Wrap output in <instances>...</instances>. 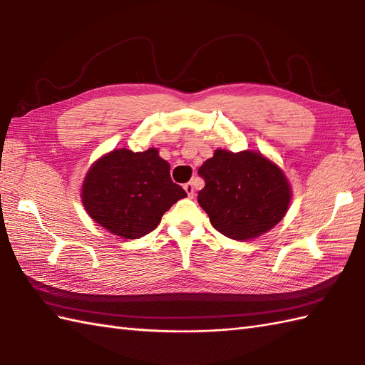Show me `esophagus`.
I'll return each mask as SVG.
<instances>
[{"label":"esophagus","instance_id":"34e87169","mask_svg":"<svg viewBox=\"0 0 365 365\" xmlns=\"http://www.w3.org/2000/svg\"><path fill=\"white\" fill-rule=\"evenodd\" d=\"M185 191H186V194H188V196L192 199L194 196H196V183H194L192 180L191 182H188V183H185Z\"/></svg>","mask_w":365,"mask_h":365}]
</instances>
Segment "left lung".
Here are the masks:
<instances>
[{"label": "left lung", "mask_w": 365, "mask_h": 365, "mask_svg": "<svg viewBox=\"0 0 365 365\" xmlns=\"http://www.w3.org/2000/svg\"><path fill=\"white\" fill-rule=\"evenodd\" d=\"M199 174L205 180L197 194L199 205L211 225L227 238H258L282 221L289 208V180L261 152L216 149Z\"/></svg>", "instance_id": "1"}]
</instances>
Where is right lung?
<instances>
[{
  "mask_svg": "<svg viewBox=\"0 0 365 365\" xmlns=\"http://www.w3.org/2000/svg\"><path fill=\"white\" fill-rule=\"evenodd\" d=\"M169 168L157 148L110 150L83 177V208L118 238L138 240L157 228L177 200L186 197L182 186L171 180Z\"/></svg>",
  "mask_w": 365,
  "mask_h": 365,
  "instance_id": "add662e5",
  "label": "right lung"
}]
</instances>
